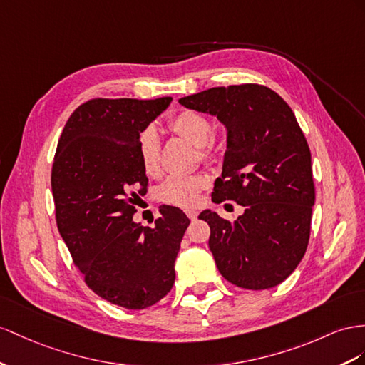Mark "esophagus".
<instances>
[{
    "instance_id": "34e87169",
    "label": "esophagus",
    "mask_w": 365,
    "mask_h": 365,
    "mask_svg": "<svg viewBox=\"0 0 365 365\" xmlns=\"http://www.w3.org/2000/svg\"><path fill=\"white\" fill-rule=\"evenodd\" d=\"M186 216L190 217V220H195V219H197V211H194V210H188V211H186Z\"/></svg>"
}]
</instances>
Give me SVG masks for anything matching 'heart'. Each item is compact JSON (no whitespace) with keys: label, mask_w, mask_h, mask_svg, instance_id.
I'll return each instance as SVG.
<instances>
[{"label":"heart","mask_w":365,"mask_h":365,"mask_svg":"<svg viewBox=\"0 0 365 365\" xmlns=\"http://www.w3.org/2000/svg\"><path fill=\"white\" fill-rule=\"evenodd\" d=\"M170 128L175 134L200 148L203 160L216 158V148L210 142L212 125L208 117L192 109H183L170 120ZM138 157L143 171L155 175L160 170V138L154 128H146L138 138ZM208 186L205 175H173L160 188V200L175 207L191 208L197 205L202 191Z\"/></svg>","instance_id":"obj_1"}]
</instances>
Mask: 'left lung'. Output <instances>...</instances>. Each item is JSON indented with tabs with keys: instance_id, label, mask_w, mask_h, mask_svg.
I'll return each instance as SVG.
<instances>
[{
	"instance_id": "8db88e82",
	"label": "left lung",
	"mask_w": 365,
	"mask_h": 365,
	"mask_svg": "<svg viewBox=\"0 0 365 365\" xmlns=\"http://www.w3.org/2000/svg\"><path fill=\"white\" fill-rule=\"evenodd\" d=\"M216 115L228 130L212 202L245 212L230 222L210 210V250L220 274L247 289L279 285L301 262L310 239L314 183L312 154L285 100L262 85L211 88L179 100Z\"/></svg>"
}]
</instances>
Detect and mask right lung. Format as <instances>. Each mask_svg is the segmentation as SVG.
Masks as SVG:
<instances>
[{
	"mask_svg": "<svg viewBox=\"0 0 365 365\" xmlns=\"http://www.w3.org/2000/svg\"><path fill=\"white\" fill-rule=\"evenodd\" d=\"M155 100L92 98L72 112L52 165L55 219L86 285L105 301L143 310L174 285V262L190 219L162 207L155 225L133 220L148 177L138 138L170 106Z\"/></svg>",
	"mask_w": 365,
	"mask_h": 365,
	"instance_id": "1",
	"label": "right lung"
}]
</instances>
